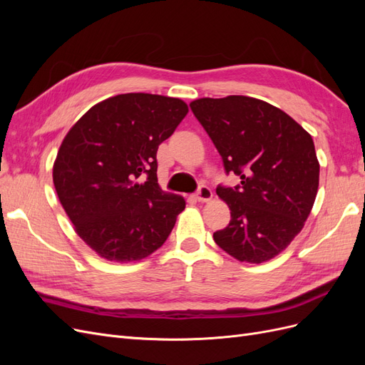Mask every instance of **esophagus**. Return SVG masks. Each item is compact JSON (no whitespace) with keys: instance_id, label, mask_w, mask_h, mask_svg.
<instances>
[{"instance_id":"34e87169","label":"esophagus","mask_w":365,"mask_h":365,"mask_svg":"<svg viewBox=\"0 0 365 365\" xmlns=\"http://www.w3.org/2000/svg\"><path fill=\"white\" fill-rule=\"evenodd\" d=\"M213 200V192L212 189H208V187L202 185L200 190L196 193V201L197 202H210Z\"/></svg>"}]
</instances>
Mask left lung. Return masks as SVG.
Returning <instances> with one entry per match:
<instances>
[{
	"label": "left lung",
	"instance_id": "left-lung-1",
	"mask_svg": "<svg viewBox=\"0 0 365 365\" xmlns=\"http://www.w3.org/2000/svg\"><path fill=\"white\" fill-rule=\"evenodd\" d=\"M195 117L222 157L235 189L217 187L231 220L213 239L231 257L263 263L286 250L314 207L319 163L314 140L277 106L247 96L196 98Z\"/></svg>",
	"mask_w": 365,
	"mask_h": 365
}]
</instances>
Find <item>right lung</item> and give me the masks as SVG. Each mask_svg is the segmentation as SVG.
I'll use <instances>...</instances> for the list:
<instances>
[{
	"label": "right lung",
	"instance_id": "right-lung-1",
	"mask_svg": "<svg viewBox=\"0 0 365 365\" xmlns=\"http://www.w3.org/2000/svg\"><path fill=\"white\" fill-rule=\"evenodd\" d=\"M187 113L181 98L118 94L88 109L65 135L54 189L76 233L101 257L137 262L169 237L185 201L158 185L157 150Z\"/></svg>",
	"mask_w": 365,
	"mask_h": 365
}]
</instances>
